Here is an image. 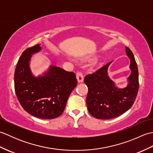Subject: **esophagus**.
<instances>
[{
  "instance_id": "esophagus-1",
  "label": "esophagus",
  "mask_w": 153,
  "mask_h": 153,
  "mask_svg": "<svg viewBox=\"0 0 153 153\" xmlns=\"http://www.w3.org/2000/svg\"><path fill=\"white\" fill-rule=\"evenodd\" d=\"M76 78L77 79V82L79 83H82L83 82V76L82 72L80 71H77L76 73Z\"/></svg>"
}]
</instances>
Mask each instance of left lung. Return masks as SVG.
<instances>
[{
  "mask_svg": "<svg viewBox=\"0 0 153 153\" xmlns=\"http://www.w3.org/2000/svg\"><path fill=\"white\" fill-rule=\"evenodd\" d=\"M130 59L131 70L128 84L123 89L115 86L108 76V68L112 62L88 74L84 82L88 87L86 102L91 115L97 119L108 120L122 114L132 106L139 90V72L137 63L131 51L126 47Z\"/></svg>",
  "mask_w": 153,
  "mask_h": 153,
  "instance_id": "1",
  "label": "left lung"
}]
</instances>
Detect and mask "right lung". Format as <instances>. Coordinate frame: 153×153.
Returning <instances> with one entry per match:
<instances>
[{
    "instance_id": "add662e5",
    "label": "right lung",
    "mask_w": 153,
    "mask_h": 153,
    "mask_svg": "<svg viewBox=\"0 0 153 153\" xmlns=\"http://www.w3.org/2000/svg\"><path fill=\"white\" fill-rule=\"evenodd\" d=\"M41 51L37 44L23 52L15 70V92L27 112L39 118L53 119L64 112L77 81L75 73L55 66H51L41 76H34L30 62L32 54Z\"/></svg>"
}]
</instances>
